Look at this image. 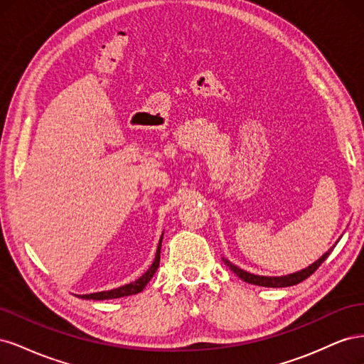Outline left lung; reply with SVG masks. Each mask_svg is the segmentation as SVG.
<instances>
[{"instance_id":"8db88e82","label":"left lung","mask_w":364,"mask_h":364,"mask_svg":"<svg viewBox=\"0 0 364 364\" xmlns=\"http://www.w3.org/2000/svg\"><path fill=\"white\" fill-rule=\"evenodd\" d=\"M338 243V241H337ZM336 243V245H337ZM336 245L333 247H329L328 252H325L323 255L318 258L317 261H314L313 264H310V266L299 270V272H294V273H290V274H282V277H261V274H253V273H249L243 269H240L238 266H235V264L230 262L229 259L223 258L226 266L232 270L237 277L240 279H243L245 282H249V284H253V285H259V287H272V289H281V287H290V285H296L302 282L304 279H306L310 274H313L318 266L329 257V253L333 252V249L336 247Z\"/></svg>"}]
</instances>
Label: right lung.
I'll return each instance as SVG.
<instances>
[{
	"label": "right lung",
	"mask_w": 364,
	"mask_h": 364,
	"mask_svg": "<svg viewBox=\"0 0 364 364\" xmlns=\"http://www.w3.org/2000/svg\"><path fill=\"white\" fill-rule=\"evenodd\" d=\"M162 237L159 238V245L156 249V255L155 259H153L151 266L149 267V270L139 277L136 281L130 282L123 285V287L118 289H112V290H106V291H97V293H91V294H79V297L82 299H94V301H105V299H117V297H124V296H130V294H136L139 291L144 290L146 285L149 284V281L153 278V274L156 273L158 267H159V259H161V245H162Z\"/></svg>",
	"instance_id": "right-lung-1"
}]
</instances>
